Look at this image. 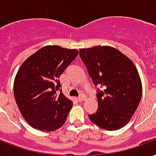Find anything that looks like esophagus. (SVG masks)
Returning a JSON list of instances; mask_svg holds the SVG:
<instances>
[{
	"label": "esophagus",
	"mask_w": 156,
	"mask_h": 156,
	"mask_svg": "<svg viewBox=\"0 0 156 156\" xmlns=\"http://www.w3.org/2000/svg\"><path fill=\"white\" fill-rule=\"evenodd\" d=\"M86 95H84V94H82L80 95V96H79L78 97V100H79L80 102H83V101H84V100L86 99Z\"/></svg>",
	"instance_id": "obj_1"
}]
</instances>
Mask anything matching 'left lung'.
Returning <instances> with one entry per match:
<instances>
[{
  "label": "left lung",
  "mask_w": 156,
  "mask_h": 156,
  "mask_svg": "<svg viewBox=\"0 0 156 156\" xmlns=\"http://www.w3.org/2000/svg\"><path fill=\"white\" fill-rule=\"evenodd\" d=\"M98 92V109L89 119L102 129L117 130L129 122L142 98L141 78L134 63L112 46L80 49Z\"/></svg>",
  "instance_id": "1"
}]
</instances>
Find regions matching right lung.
Wrapping results in <instances>:
<instances>
[{
  "label": "right lung",
  "instance_id": "right-lung-1",
  "mask_svg": "<svg viewBox=\"0 0 156 156\" xmlns=\"http://www.w3.org/2000/svg\"><path fill=\"white\" fill-rule=\"evenodd\" d=\"M77 49L58 45L42 47L23 62L14 82V95L20 113L32 128L54 131L67 120L73 102L59 94V77L78 55Z\"/></svg>",
  "mask_w": 156,
  "mask_h": 156
}]
</instances>
